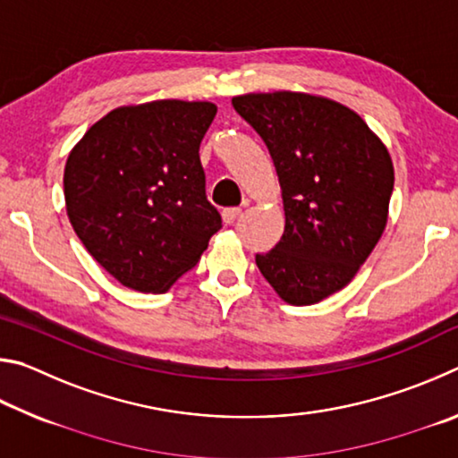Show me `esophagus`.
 Returning a JSON list of instances; mask_svg holds the SVG:
<instances>
[{"instance_id": "34e87169", "label": "esophagus", "mask_w": 458, "mask_h": 458, "mask_svg": "<svg viewBox=\"0 0 458 458\" xmlns=\"http://www.w3.org/2000/svg\"><path fill=\"white\" fill-rule=\"evenodd\" d=\"M240 214H242V208H226V210L222 212V218L226 224H234L240 218Z\"/></svg>"}]
</instances>
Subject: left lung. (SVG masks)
I'll list each match as a JSON object with an SVG mask.
<instances>
[{
	"label": "left lung",
	"mask_w": 458,
	"mask_h": 458,
	"mask_svg": "<svg viewBox=\"0 0 458 458\" xmlns=\"http://www.w3.org/2000/svg\"><path fill=\"white\" fill-rule=\"evenodd\" d=\"M232 106L275 161L284 232L257 267L291 305L319 303L352 281L387 222L394 167L358 113L305 92H260Z\"/></svg>",
	"instance_id": "obj_1"
}]
</instances>
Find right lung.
Returning a JSON list of instances; mask_svg holds the SVG:
<instances>
[{
    "mask_svg": "<svg viewBox=\"0 0 458 458\" xmlns=\"http://www.w3.org/2000/svg\"><path fill=\"white\" fill-rule=\"evenodd\" d=\"M216 111L188 100L114 108L68 155V218L90 257L123 286L165 293L222 228L199 161Z\"/></svg>",
    "mask_w": 458,
    "mask_h": 458,
    "instance_id": "obj_1",
    "label": "right lung"
}]
</instances>
